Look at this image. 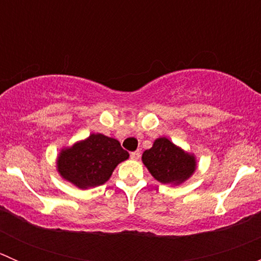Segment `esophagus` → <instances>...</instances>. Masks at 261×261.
Masks as SVG:
<instances>
[{
	"label": "esophagus",
	"mask_w": 261,
	"mask_h": 261,
	"mask_svg": "<svg viewBox=\"0 0 261 261\" xmlns=\"http://www.w3.org/2000/svg\"><path fill=\"white\" fill-rule=\"evenodd\" d=\"M130 158H131V159H134V160L140 159V151H133L130 154Z\"/></svg>",
	"instance_id": "esophagus-1"
}]
</instances>
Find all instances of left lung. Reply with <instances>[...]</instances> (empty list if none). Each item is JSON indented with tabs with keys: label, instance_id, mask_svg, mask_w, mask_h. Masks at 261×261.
<instances>
[{
	"label": "left lung",
	"instance_id": "obj_1",
	"mask_svg": "<svg viewBox=\"0 0 261 261\" xmlns=\"http://www.w3.org/2000/svg\"><path fill=\"white\" fill-rule=\"evenodd\" d=\"M143 163L152 177L164 184L181 183L196 169L194 158L165 138L155 140L151 149L144 151Z\"/></svg>",
	"mask_w": 261,
	"mask_h": 261
}]
</instances>
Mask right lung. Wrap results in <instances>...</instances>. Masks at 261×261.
I'll return each instance as SVG.
<instances>
[{"label": "right lung", "mask_w": 261, "mask_h": 261, "mask_svg": "<svg viewBox=\"0 0 261 261\" xmlns=\"http://www.w3.org/2000/svg\"><path fill=\"white\" fill-rule=\"evenodd\" d=\"M127 158L128 152L117 140L92 134L87 140L60 152L58 169L64 179L80 188H88L106 183L118 163Z\"/></svg>", "instance_id": "obj_1"}]
</instances>
